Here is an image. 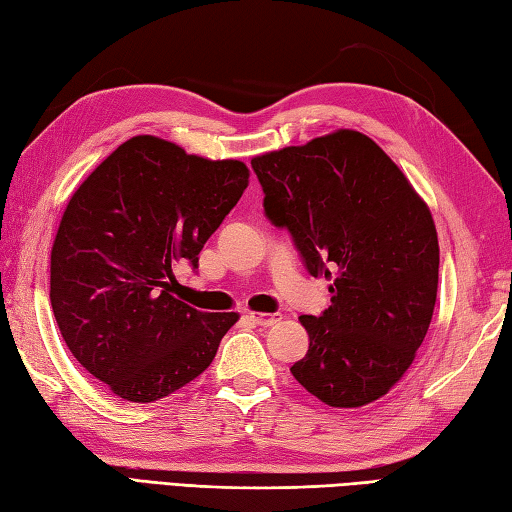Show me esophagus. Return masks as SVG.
<instances>
[{
    "label": "esophagus",
    "instance_id": "34e87169",
    "mask_svg": "<svg viewBox=\"0 0 512 512\" xmlns=\"http://www.w3.org/2000/svg\"><path fill=\"white\" fill-rule=\"evenodd\" d=\"M249 318H252L256 325H260V327H271V325H276V322L280 320V314H265V311H252V314H249Z\"/></svg>",
    "mask_w": 512,
    "mask_h": 512
}]
</instances>
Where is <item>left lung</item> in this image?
<instances>
[{"label": "left lung", "mask_w": 512, "mask_h": 512, "mask_svg": "<svg viewBox=\"0 0 512 512\" xmlns=\"http://www.w3.org/2000/svg\"><path fill=\"white\" fill-rule=\"evenodd\" d=\"M265 214L287 227L331 307L300 316L307 356L291 373L333 409L387 395L429 331L440 245L429 205L378 143L336 130L252 159Z\"/></svg>", "instance_id": "8db88e82"}]
</instances>
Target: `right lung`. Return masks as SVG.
Returning a JSON list of instances; mask_svg holds the SVG:
<instances>
[{
    "label": "right lung",
    "instance_id": "1",
    "mask_svg": "<svg viewBox=\"0 0 512 512\" xmlns=\"http://www.w3.org/2000/svg\"><path fill=\"white\" fill-rule=\"evenodd\" d=\"M249 185L243 161H212L152 134L121 143L70 196L50 252V305L81 367L128 402H154L210 367L236 311L174 296Z\"/></svg>",
    "mask_w": 512,
    "mask_h": 512
}]
</instances>
